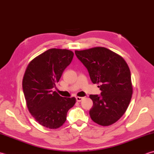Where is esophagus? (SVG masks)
I'll return each mask as SVG.
<instances>
[{
	"instance_id": "obj_1",
	"label": "esophagus",
	"mask_w": 154,
	"mask_h": 154,
	"mask_svg": "<svg viewBox=\"0 0 154 154\" xmlns=\"http://www.w3.org/2000/svg\"><path fill=\"white\" fill-rule=\"evenodd\" d=\"M76 99H77V101L78 102H81V101H82L83 99V97H76Z\"/></svg>"
}]
</instances>
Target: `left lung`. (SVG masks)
Wrapping results in <instances>:
<instances>
[{
  "instance_id": "obj_1",
  "label": "left lung",
  "mask_w": 154,
  "mask_h": 154,
  "mask_svg": "<svg viewBox=\"0 0 154 154\" xmlns=\"http://www.w3.org/2000/svg\"><path fill=\"white\" fill-rule=\"evenodd\" d=\"M75 55L88 70L101 95H90L93 105L89 115L102 126L112 125L121 118L130 103L133 87L131 73L122 57L105 47L75 51Z\"/></svg>"
}]
</instances>
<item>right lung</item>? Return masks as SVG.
I'll return each mask as SVG.
<instances>
[{
	"label": "right lung",
	"instance_id": "add662e5",
	"mask_svg": "<svg viewBox=\"0 0 154 154\" xmlns=\"http://www.w3.org/2000/svg\"><path fill=\"white\" fill-rule=\"evenodd\" d=\"M74 53L71 51L50 49L29 63L23 79V89L29 112L39 124L49 129L63 125L75 97H63L55 87Z\"/></svg>",
	"mask_w": 154,
	"mask_h": 154
}]
</instances>
